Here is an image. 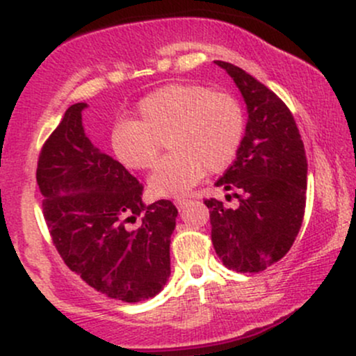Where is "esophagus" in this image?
Returning <instances> with one entry per match:
<instances>
[{
    "label": "esophagus",
    "mask_w": 356,
    "mask_h": 356,
    "mask_svg": "<svg viewBox=\"0 0 356 356\" xmlns=\"http://www.w3.org/2000/svg\"><path fill=\"white\" fill-rule=\"evenodd\" d=\"M189 202H191L189 199H175V201H174V204H175V206H177L179 211H182L184 207H186Z\"/></svg>",
    "instance_id": "34e87169"
}]
</instances>
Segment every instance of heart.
I'll return each mask as SVG.
<instances>
[{"label":"heart","instance_id":"1","mask_svg":"<svg viewBox=\"0 0 356 356\" xmlns=\"http://www.w3.org/2000/svg\"><path fill=\"white\" fill-rule=\"evenodd\" d=\"M244 110L234 95L194 81L169 83L144 97L137 120H118L110 145L118 161L134 170L155 165L167 138L172 154L149 179L155 195L187 194L206 174L226 170L244 138Z\"/></svg>","mask_w":356,"mask_h":356}]
</instances>
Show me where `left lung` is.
<instances>
[{"instance_id": "obj_1", "label": "left lung", "mask_w": 356, "mask_h": 356, "mask_svg": "<svg viewBox=\"0 0 356 356\" xmlns=\"http://www.w3.org/2000/svg\"><path fill=\"white\" fill-rule=\"evenodd\" d=\"M243 93L248 124L236 161L216 186L234 191L236 207L206 199L219 259L238 273H259L295 243L306 207V162L293 113L266 85L236 65L216 61ZM226 199L229 201L231 195Z\"/></svg>"}]
</instances>
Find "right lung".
Masks as SVG:
<instances>
[{
    "label": "right lung",
    "instance_id": "obj_1",
    "mask_svg": "<svg viewBox=\"0 0 356 356\" xmlns=\"http://www.w3.org/2000/svg\"><path fill=\"white\" fill-rule=\"evenodd\" d=\"M85 107L72 105L40 152L44 222L61 259L85 283L112 300L138 303L170 276L177 209L167 199L144 206V186L85 136Z\"/></svg>",
    "mask_w": 356,
    "mask_h": 356
}]
</instances>
